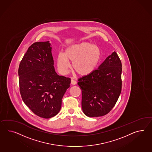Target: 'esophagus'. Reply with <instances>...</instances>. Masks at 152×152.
<instances>
[{"label":"esophagus","instance_id":"obj_1","mask_svg":"<svg viewBox=\"0 0 152 152\" xmlns=\"http://www.w3.org/2000/svg\"><path fill=\"white\" fill-rule=\"evenodd\" d=\"M71 85H75L77 83V82L75 80H74V79H71Z\"/></svg>","mask_w":152,"mask_h":152}]
</instances>
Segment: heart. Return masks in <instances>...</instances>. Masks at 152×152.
<instances>
[{
  "instance_id": "b5f03b06",
  "label": "heart",
  "mask_w": 152,
  "mask_h": 152,
  "mask_svg": "<svg viewBox=\"0 0 152 152\" xmlns=\"http://www.w3.org/2000/svg\"><path fill=\"white\" fill-rule=\"evenodd\" d=\"M102 52L100 48L88 42L70 45L65 53L60 52L57 56V64L60 70L66 73L72 61L73 70L80 75L93 72L100 62Z\"/></svg>"
}]
</instances>
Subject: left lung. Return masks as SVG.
<instances>
[{"label":"left lung","instance_id":"left-lung-1","mask_svg":"<svg viewBox=\"0 0 152 152\" xmlns=\"http://www.w3.org/2000/svg\"><path fill=\"white\" fill-rule=\"evenodd\" d=\"M121 61L114 52L98 69L78 80L82 91V109L86 116H102L115 106L121 92Z\"/></svg>","mask_w":152,"mask_h":152}]
</instances>
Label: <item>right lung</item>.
Instances as JSON below:
<instances>
[{"label":"right lung","mask_w":152,"mask_h":152,"mask_svg":"<svg viewBox=\"0 0 152 152\" xmlns=\"http://www.w3.org/2000/svg\"><path fill=\"white\" fill-rule=\"evenodd\" d=\"M49 41L35 42L20 63V92L30 110L43 118H52L60 110L70 78L59 76L54 67Z\"/></svg>","instance_id":"add662e5"}]
</instances>
